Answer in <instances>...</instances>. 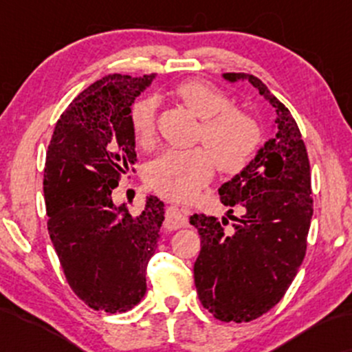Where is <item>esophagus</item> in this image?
<instances>
[{
	"mask_svg": "<svg viewBox=\"0 0 352 352\" xmlns=\"http://www.w3.org/2000/svg\"><path fill=\"white\" fill-rule=\"evenodd\" d=\"M188 223V218L185 215L184 210H180L179 207H168L167 208V215H165V228L167 230H177L185 227Z\"/></svg>",
	"mask_w": 352,
	"mask_h": 352,
	"instance_id": "34e87169",
	"label": "esophagus"
}]
</instances>
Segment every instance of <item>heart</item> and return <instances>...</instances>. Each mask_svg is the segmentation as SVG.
<instances>
[{
  "label": "heart",
  "mask_w": 352,
  "mask_h": 352,
  "mask_svg": "<svg viewBox=\"0 0 352 352\" xmlns=\"http://www.w3.org/2000/svg\"><path fill=\"white\" fill-rule=\"evenodd\" d=\"M175 94L201 120L199 139L210 152L201 147L164 152L148 167L147 182L160 195L185 200L212 179L215 162L227 173L243 170L260 147L261 127L254 117L233 107L227 92L207 80H187L175 89ZM155 112L153 98H142L132 106L131 125L137 142L152 140Z\"/></svg>",
  "instance_id": "obj_1"
}]
</instances>
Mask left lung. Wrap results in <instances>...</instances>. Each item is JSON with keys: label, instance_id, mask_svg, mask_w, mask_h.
I'll return each instance as SVG.
<instances>
[{"label": "left lung", "instance_id": "obj_1", "mask_svg": "<svg viewBox=\"0 0 352 352\" xmlns=\"http://www.w3.org/2000/svg\"><path fill=\"white\" fill-rule=\"evenodd\" d=\"M221 76L232 84L248 80L274 109V135L218 188L234 223L225 217H190L201 243L193 265L199 300L220 321L243 322L272 309L300 270L313 217L311 173L292 112L254 76Z\"/></svg>", "mask_w": 352, "mask_h": 352}]
</instances>
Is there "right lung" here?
<instances>
[{"label": "right lung", "instance_id": "right-lung-1", "mask_svg": "<svg viewBox=\"0 0 352 352\" xmlns=\"http://www.w3.org/2000/svg\"><path fill=\"white\" fill-rule=\"evenodd\" d=\"M155 74H111L69 104L54 127L44 168L47 230L66 280L89 308L132 309L147 292L164 201L145 197L139 215L112 200L137 162L131 109ZM134 170V168H132Z\"/></svg>", "mask_w": 352, "mask_h": 352}]
</instances>
